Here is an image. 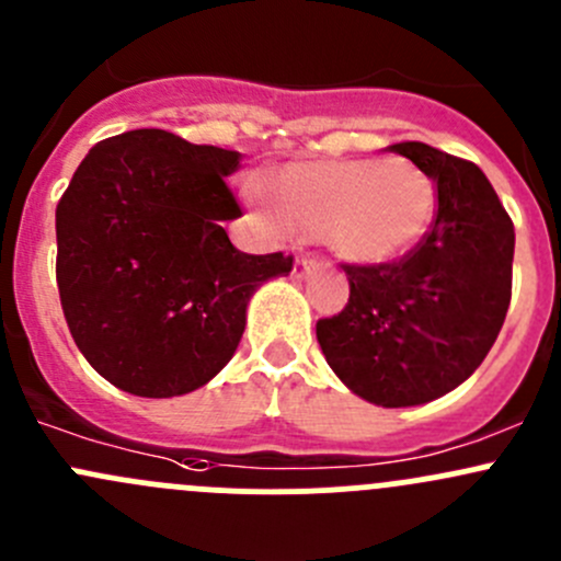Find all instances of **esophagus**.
Here are the masks:
<instances>
[{"mask_svg":"<svg viewBox=\"0 0 561 561\" xmlns=\"http://www.w3.org/2000/svg\"><path fill=\"white\" fill-rule=\"evenodd\" d=\"M317 268H320V263H317V260L301 257V260H296V265H293V276H296V279H304V276L314 274Z\"/></svg>","mask_w":561,"mask_h":561,"instance_id":"obj_1","label":"esophagus"}]
</instances>
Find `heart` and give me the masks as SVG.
I'll list each match as a JSON object with an SVG mask.
<instances>
[{
    "label": "heart",
    "instance_id": "1",
    "mask_svg": "<svg viewBox=\"0 0 561 561\" xmlns=\"http://www.w3.org/2000/svg\"><path fill=\"white\" fill-rule=\"evenodd\" d=\"M268 192L287 233L355 265L410 254L437 214L432 179L404 157L290 162L271 175Z\"/></svg>",
    "mask_w": 561,
    "mask_h": 561
}]
</instances>
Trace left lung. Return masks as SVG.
Instances as JSON below:
<instances>
[{"instance_id": "left-lung-1", "label": "left lung", "mask_w": 561, "mask_h": 561, "mask_svg": "<svg viewBox=\"0 0 561 561\" xmlns=\"http://www.w3.org/2000/svg\"><path fill=\"white\" fill-rule=\"evenodd\" d=\"M437 186L432 230L399 263L344 265L350 301L317 322L333 375L377 407H415L461 386L511 307L516 233L478 165L434 146H388Z\"/></svg>"}]
</instances>
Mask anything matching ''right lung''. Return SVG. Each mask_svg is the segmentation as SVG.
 I'll return each mask as SVG.
<instances>
[{"label": "right lung", "mask_w": 561, "mask_h": 561, "mask_svg": "<svg viewBox=\"0 0 561 561\" xmlns=\"http://www.w3.org/2000/svg\"><path fill=\"white\" fill-rule=\"evenodd\" d=\"M239 151L133 129L94 146L56 206V285L72 339L111 386L146 399L203 388L233 358L257 287L293 257L247 254L225 179Z\"/></svg>", "instance_id": "right-lung-1"}]
</instances>
